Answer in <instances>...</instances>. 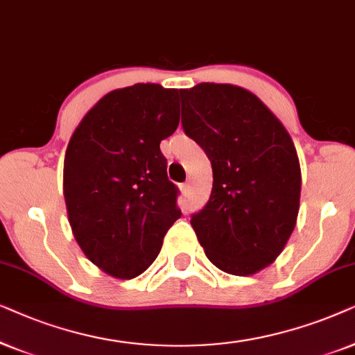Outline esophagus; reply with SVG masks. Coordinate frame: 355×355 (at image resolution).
Returning a JSON list of instances; mask_svg holds the SVG:
<instances>
[{"label":"esophagus","instance_id":"1","mask_svg":"<svg viewBox=\"0 0 355 355\" xmlns=\"http://www.w3.org/2000/svg\"><path fill=\"white\" fill-rule=\"evenodd\" d=\"M180 190H182L183 195H187V193L190 191V185H188V183H183V185L180 187Z\"/></svg>","mask_w":355,"mask_h":355}]
</instances>
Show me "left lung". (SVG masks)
Returning <instances> with one entry per match:
<instances>
[{
	"instance_id": "left-lung-1",
	"label": "left lung",
	"mask_w": 355,
	"mask_h": 355,
	"mask_svg": "<svg viewBox=\"0 0 355 355\" xmlns=\"http://www.w3.org/2000/svg\"><path fill=\"white\" fill-rule=\"evenodd\" d=\"M180 94L183 130L212 165L209 201L190 220L198 242L220 271L257 274L279 257L299 216L294 141L247 89L201 83Z\"/></svg>"
}]
</instances>
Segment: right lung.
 I'll use <instances>...</instances> for the list:
<instances>
[{
    "mask_svg": "<svg viewBox=\"0 0 355 355\" xmlns=\"http://www.w3.org/2000/svg\"><path fill=\"white\" fill-rule=\"evenodd\" d=\"M180 123L177 89L135 84L89 110L64 154L63 195L87 259L116 279L143 274L182 216L160 141Z\"/></svg>",
    "mask_w": 355,
    "mask_h": 355,
    "instance_id": "right-lung-1",
    "label": "right lung"
}]
</instances>
